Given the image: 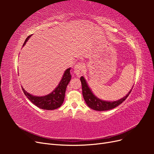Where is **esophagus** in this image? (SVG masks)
Wrapping results in <instances>:
<instances>
[{
    "instance_id": "1",
    "label": "esophagus",
    "mask_w": 154,
    "mask_h": 154,
    "mask_svg": "<svg viewBox=\"0 0 154 154\" xmlns=\"http://www.w3.org/2000/svg\"><path fill=\"white\" fill-rule=\"evenodd\" d=\"M85 64L82 62H78L76 65L74 66V72L77 76H80L83 74V71L85 69Z\"/></svg>"
}]
</instances>
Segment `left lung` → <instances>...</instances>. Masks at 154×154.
Segmentation results:
<instances>
[{
  "instance_id": "obj_1",
  "label": "left lung",
  "mask_w": 154,
  "mask_h": 154,
  "mask_svg": "<svg viewBox=\"0 0 154 154\" xmlns=\"http://www.w3.org/2000/svg\"><path fill=\"white\" fill-rule=\"evenodd\" d=\"M80 81L82 85V94L83 98H84L87 105L90 107L91 109L97 110V111H105L112 109L115 107L118 106L121 103L127 98V97L129 96L130 93L131 92L132 90H130L126 96L123 97V98L120 99L118 101H106L101 100L99 98H97L93 94L90 88L88 87V84L86 82V80L83 76L80 78Z\"/></svg>"
}]
</instances>
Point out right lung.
Here are the masks:
<instances>
[{
  "label": "right lung",
  "instance_id": "right-lung-1",
  "mask_svg": "<svg viewBox=\"0 0 154 154\" xmlns=\"http://www.w3.org/2000/svg\"><path fill=\"white\" fill-rule=\"evenodd\" d=\"M31 35L27 37L24 44H23V46L26 44V42L28 40ZM70 69H71V68H69L65 71L62 80L59 83L58 87L48 95L40 97L32 96L29 93L27 92L22 87V91L27 98L32 103L35 104L36 106H38V108L44 110L57 109L59 108L60 106H61L64 101L65 93H66V88L71 79Z\"/></svg>",
  "mask_w": 154,
  "mask_h": 154
}]
</instances>
